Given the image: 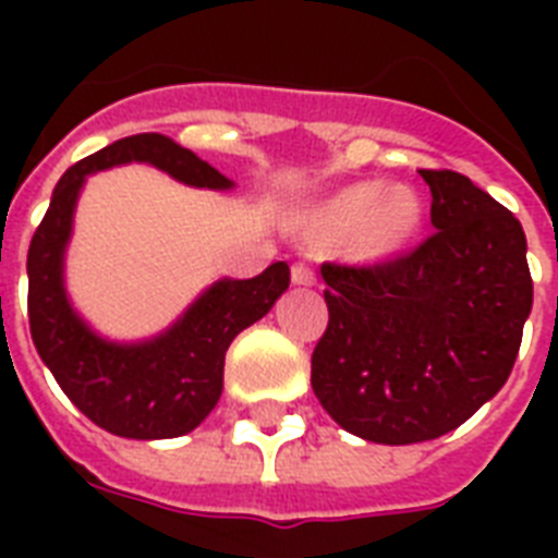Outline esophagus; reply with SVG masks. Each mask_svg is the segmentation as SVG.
<instances>
[{"instance_id":"esophagus-1","label":"esophagus","mask_w":558,"mask_h":558,"mask_svg":"<svg viewBox=\"0 0 558 558\" xmlns=\"http://www.w3.org/2000/svg\"><path fill=\"white\" fill-rule=\"evenodd\" d=\"M292 283H298V287H313L315 283V271L310 263H295L292 266Z\"/></svg>"}]
</instances>
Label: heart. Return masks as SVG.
Returning a JSON list of instances; mask_svg holds the SVG:
<instances>
[{"label":"heart","instance_id":"obj_1","mask_svg":"<svg viewBox=\"0 0 558 558\" xmlns=\"http://www.w3.org/2000/svg\"><path fill=\"white\" fill-rule=\"evenodd\" d=\"M423 228V202L408 185L356 182L341 187L315 214V231L327 240L348 236L362 257L402 252Z\"/></svg>","mask_w":558,"mask_h":558}]
</instances>
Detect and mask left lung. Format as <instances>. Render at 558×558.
I'll return each mask as SVG.
<instances>
[{
	"label": "left lung",
	"mask_w": 558,
	"mask_h": 558,
	"mask_svg": "<svg viewBox=\"0 0 558 558\" xmlns=\"http://www.w3.org/2000/svg\"><path fill=\"white\" fill-rule=\"evenodd\" d=\"M432 226L414 252L324 263L330 324L313 353L324 411L385 446L454 432L504 388L533 310L524 228L454 170H420Z\"/></svg>",
	"instance_id": "1"
}]
</instances>
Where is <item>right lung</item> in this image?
Here are the masks:
<instances>
[{
	"label": "right lung",
	"instance_id": "obj_1",
	"mask_svg": "<svg viewBox=\"0 0 558 558\" xmlns=\"http://www.w3.org/2000/svg\"><path fill=\"white\" fill-rule=\"evenodd\" d=\"M142 161L182 185L231 191L196 153L161 133L109 144L65 170L28 248V322L39 359L63 393L109 434L168 440L193 432L222 393L226 350L260 322L289 289V266L271 263L257 278L214 280L168 330L144 341H112L83 322L65 292V248L86 177Z\"/></svg>",
	"mask_w": 558,
	"mask_h": 558
}]
</instances>
